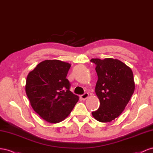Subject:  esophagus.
<instances>
[{
    "label": "esophagus",
    "instance_id": "1",
    "mask_svg": "<svg viewBox=\"0 0 153 153\" xmlns=\"http://www.w3.org/2000/svg\"><path fill=\"white\" fill-rule=\"evenodd\" d=\"M88 96H89L88 93H85L84 94H82V95H81V98L82 100H85V99H86L88 97Z\"/></svg>",
    "mask_w": 153,
    "mask_h": 153
}]
</instances>
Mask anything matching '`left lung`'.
I'll return each mask as SVG.
<instances>
[{
	"label": "left lung",
	"instance_id": "8db88e82",
	"mask_svg": "<svg viewBox=\"0 0 153 153\" xmlns=\"http://www.w3.org/2000/svg\"><path fill=\"white\" fill-rule=\"evenodd\" d=\"M96 65L98 80L95 94L100 101L97 110L91 113L101 123H110L124 111L134 91L133 72L119 59H91Z\"/></svg>",
	"mask_w": 153,
	"mask_h": 153
}]
</instances>
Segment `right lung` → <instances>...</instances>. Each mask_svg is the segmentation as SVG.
I'll return each mask as SVG.
<instances>
[{
  "label": "right lung",
  "mask_w": 153,
  "mask_h": 153,
  "mask_svg": "<svg viewBox=\"0 0 153 153\" xmlns=\"http://www.w3.org/2000/svg\"><path fill=\"white\" fill-rule=\"evenodd\" d=\"M71 64L45 60L27 75L25 92L33 110L50 123H58L69 115L79 100L70 91L67 79Z\"/></svg>",
  "instance_id": "1"
}]
</instances>
